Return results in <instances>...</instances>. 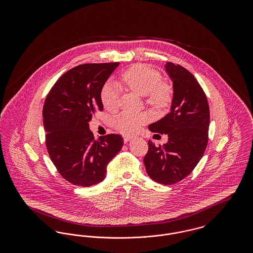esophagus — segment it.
I'll list each match as a JSON object with an SVG mask.
<instances>
[{"label": "esophagus", "instance_id": "1", "mask_svg": "<svg viewBox=\"0 0 253 253\" xmlns=\"http://www.w3.org/2000/svg\"><path fill=\"white\" fill-rule=\"evenodd\" d=\"M132 138H133V136H131V135H125V136H123V139H124V142H125V143L131 141Z\"/></svg>", "mask_w": 253, "mask_h": 253}]
</instances>
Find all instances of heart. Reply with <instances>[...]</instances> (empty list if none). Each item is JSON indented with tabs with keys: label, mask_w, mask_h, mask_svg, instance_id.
<instances>
[{
	"label": "heart",
	"mask_w": 253,
	"mask_h": 253,
	"mask_svg": "<svg viewBox=\"0 0 253 253\" xmlns=\"http://www.w3.org/2000/svg\"><path fill=\"white\" fill-rule=\"evenodd\" d=\"M121 80L133 93L139 96H147V102L156 108H163L171 100V89L169 85L161 83L159 73L144 64L133 65L122 74ZM101 101L104 108L114 111L118 108L120 95L116 85L109 83L101 91ZM147 121L144 115L122 113L115 120L116 128L122 133H132Z\"/></svg>",
	"instance_id": "1"
}]
</instances>
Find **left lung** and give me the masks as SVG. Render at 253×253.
<instances>
[{"instance_id": "8db88e82", "label": "left lung", "mask_w": 253, "mask_h": 253, "mask_svg": "<svg viewBox=\"0 0 253 253\" xmlns=\"http://www.w3.org/2000/svg\"><path fill=\"white\" fill-rule=\"evenodd\" d=\"M165 70L172 83L170 111L150 124L149 130L168 134V142L156 146L149 140L144 165L153 180L172 185L188 176L204 155L210 108L204 91L192 73L171 62L165 64Z\"/></svg>"}]
</instances>
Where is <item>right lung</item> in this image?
<instances>
[{"mask_svg":"<svg viewBox=\"0 0 253 253\" xmlns=\"http://www.w3.org/2000/svg\"><path fill=\"white\" fill-rule=\"evenodd\" d=\"M119 65L76 66L60 77L45 98L42 121L49 157L60 175L74 185L90 187L103 180L109 162L123 146L120 134L96 140L89 128L93 115L103 110L102 88Z\"/></svg>","mask_w":253,"mask_h":253,"instance_id":"obj_1","label":"right lung"}]
</instances>
